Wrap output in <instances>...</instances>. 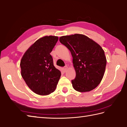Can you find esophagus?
<instances>
[{
    "instance_id": "obj_1",
    "label": "esophagus",
    "mask_w": 127,
    "mask_h": 127,
    "mask_svg": "<svg viewBox=\"0 0 127 127\" xmlns=\"http://www.w3.org/2000/svg\"><path fill=\"white\" fill-rule=\"evenodd\" d=\"M67 66H65L64 67V72H66L67 71Z\"/></svg>"
}]
</instances>
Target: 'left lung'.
Returning a JSON list of instances; mask_svg holds the SVG:
<instances>
[{"instance_id":"left-lung-1","label":"left lung","mask_w":127,"mask_h":127,"mask_svg":"<svg viewBox=\"0 0 127 127\" xmlns=\"http://www.w3.org/2000/svg\"><path fill=\"white\" fill-rule=\"evenodd\" d=\"M60 42L68 48L73 57L76 78L73 88L79 92L95 89L104 75L106 59L101 46L87 36L80 34L63 36Z\"/></svg>"}]
</instances>
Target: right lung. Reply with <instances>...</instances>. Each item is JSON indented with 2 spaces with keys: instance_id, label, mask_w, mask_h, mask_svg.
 <instances>
[{
  "instance_id": "right-lung-1",
  "label": "right lung",
  "mask_w": 127,
  "mask_h": 127,
  "mask_svg": "<svg viewBox=\"0 0 127 127\" xmlns=\"http://www.w3.org/2000/svg\"><path fill=\"white\" fill-rule=\"evenodd\" d=\"M58 37L45 36L26 51L20 63L21 76L28 87L36 94L46 95L56 89L61 72L54 66L50 55Z\"/></svg>"
}]
</instances>
